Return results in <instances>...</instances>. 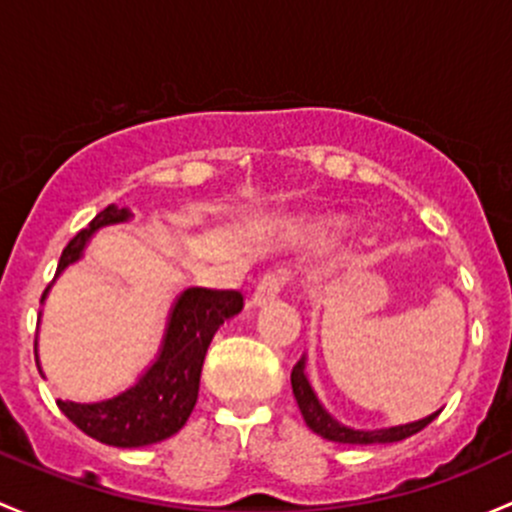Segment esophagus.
<instances>
[{
	"label": "esophagus",
	"mask_w": 512,
	"mask_h": 512,
	"mask_svg": "<svg viewBox=\"0 0 512 512\" xmlns=\"http://www.w3.org/2000/svg\"><path fill=\"white\" fill-rule=\"evenodd\" d=\"M283 281H286V278H283V273H266V276L258 281L254 295H251V300H249L251 308H258V305L271 303L273 298H278V293H281V288H283Z\"/></svg>",
	"instance_id": "obj_1"
}]
</instances>
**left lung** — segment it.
Masks as SVG:
<instances>
[{
    "instance_id": "left-lung-1",
    "label": "left lung",
    "mask_w": 512,
    "mask_h": 512,
    "mask_svg": "<svg viewBox=\"0 0 512 512\" xmlns=\"http://www.w3.org/2000/svg\"><path fill=\"white\" fill-rule=\"evenodd\" d=\"M291 384H293V394L295 402H298L300 414H303L305 424L315 431L323 439L335 441V444H394V441H402L414 436L416 431H421L424 426H429L431 421L439 416V412L424 416V419L412 421V424H399V426H389V429H372V431H362V429H350V426L340 424L335 416L328 414V409L320 404V399L315 397L313 387L308 382V374H305V357H300L298 365L293 367L291 372Z\"/></svg>"
}]
</instances>
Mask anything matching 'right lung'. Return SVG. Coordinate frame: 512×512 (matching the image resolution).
<instances>
[{
  "label": "right lung",
  "instance_id": "right-lung-1",
  "mask_svg": "<svg viewBox=\"0 0 512 512\" xmlns=\"http://www.w3.org/2000/svg\"><path fill=\"white\" fill-rule=\"evenodd\" d=\"M130 217H133L130 209L115 207V204L105 207L86 229H81L68 241L56 276L83 256V249L98 229L123 224ZM49 288L41 295V303ZM241 308H244V295L239 291L187 288L172 305L155 362L140 374L133 387L103 402L81 404L59 399L56 404L83 434L100 444L138 449V446L170 439L187 424L197 404L199 377H202L209 342L219 325L239 315ZM36 365H39V355H36Z\"/></svg>",
  "mask_w": 512,
  "mask_h": 512
}]
</instances>
